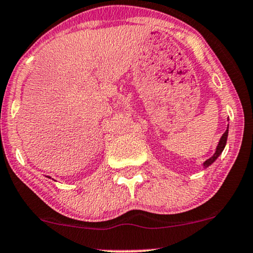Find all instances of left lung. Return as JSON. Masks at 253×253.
Instances as JSON below:
<instances>
[{
    "mask_svg": "<svg viewBox=\"0 0 253 253\" xmlns=\"http://www.w3.org/2000/svg\"><path fill=\"white\" fill-rule=\"evenodd\" d=\"M227 120H229V119H227ZM227 135H229V126H227V129L225 130V133H224L223 135H221L220 140H219V142H218V145H217V148H215V152L213 153V156H212L211 158H209V159L206 160V161H204V164H203L204 169H206V167H209L210 165H212V164H213L214 161L218 159V157L220 156L221 152L224 151L225 146H226Z\"/></svg>",
    "mask_w": 253,
    "mask_h": 253,
    "instance_id": "left-lung-1",
    "label": "left lung"
}]
</instances>
